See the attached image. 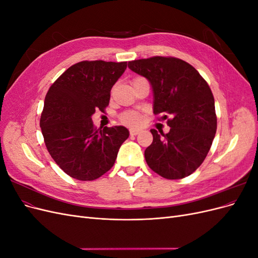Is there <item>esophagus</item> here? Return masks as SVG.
<instances>
[{
	"mask_svg": "<svg viewBox=\"0 0 258 258\" xmlns=\"http://www.w3.org/2000/svg\"><path fill=\"white\" fill-rule=\"evenodd\" d=\"M139 132H140V130H138V129H130V135L131 136H137V135H139Z\"/></svg>",
	"mask_w": 258,
	"mask_h": 258,
	"instance_id": "34e87169",
	"label": "esophagus"
}]
</instances>
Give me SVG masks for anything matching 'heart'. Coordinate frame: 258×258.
<instances>
[{
	"mask_svg": "<svg viewBox=\"0 0 258 258\" xmlns=\"http://www.w3.org/2000/svg\"><path fill=\"white\" fill-rule=\"evenodd\" d=\"M120 121L129 126H139L142 122V117L135 112H127L120 116Z\"/></svg>",
	"mask_w": 258,
	"mask_h": 258,
	"instance_id": "heart-1",
	"label": "heart"
}]
</instances>
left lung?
Here are the masks:
<instances>
[{
    "instance_id": "obj_1",
    "label": "left lung",
    "mask_w": 258,
    "mask_h": 258,
    "mask_svg": "<svg viewBox=\"0 0 258 258\" xmlns=\"http://www.w3.org/2000/svg\"><path fill=\"white\" fill-rule=\"evenodd\" d=\"M128 67L150 82L154 114H163L161 119L170 116L168 134L151 130L153 143L144 152L148 167L168 179L190 175L206 159L216 132L214 98L208 83L192 66L173 57L135 60Z\"/></svg>"
}]
</instances>
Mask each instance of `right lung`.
Returning <instances> with one entry per match:
<instances>
[{"label": "right lung", "instance_id": "add662e5", "mask_svg": "<svg viewBox=\"0 0 258 258\" xmlns=\"http://www.w3.org/2000/svg\"><path fill=\"white\" fill-rule=\"evenodd\" d=\"M127 62L82 61L70 67L45 97L40 126L46 147L64 172L80 181H93L113 166L129 137L123 126L96 129L91 116L104 111L111 89Z\"/></svg>", "mask_w": 258, "mask_h": 258}]
</instances>
